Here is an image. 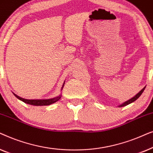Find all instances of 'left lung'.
Listing matches in <instances>:
<instances>
[{
  "instance_id": "1",
  "label": "left lung",
  "mask_w": 153,
  "mask_h": 153,
  "mask_svg": "<svg viewBox=\"0 0 153 153\" xmlns=\"http://www.w3.org/2000/svg\"><path fill=\"white\" fill-rule=\"evenodd\" d=\"M145 88H146V87H144L143 89L141 90V91L139 92V93H137V95H136L134 97H132V98H131L130 100H127V101H126L125 102H124V103L123 104H121V105H120L119 106V107H122V106H127V105H128V104H131V103H132L133 102H134V101H136V100H137L138 98H139L140 96L141 95V94L143 93V91L144 90H145Z\"/></svg>"
}]
</instances>
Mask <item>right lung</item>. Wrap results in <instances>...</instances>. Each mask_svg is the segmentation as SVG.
I'll use <instances>...</instances> for the list:
<instances>
[{
	"mask_svg": "<svg viewBox=\"0 0 153 153\" xmlns=\"http://www.w3.org/2000/svg\"><path fill=\"white\" fill-rule=\"evenodd\" d=\"M65 82L63 83L62 86V89L64 86ZM61 89V90H62ZM14 95H15V97L16 98H18L19 100H22L25 103L28 104H31V105H35V106H47V105H50V104L54 103V102H57L58 100H59L61 97V95H59L58 97H56L54 98H52V99H49V100H26L24 99V98H22L20 97H19L18 95H15L14 93Z\"/></svg>",
	"mask_w": 153,
	"mask_h": 153,
	"instance_id": "add662e5",
	"label": "right lung"
}]
</instances>
